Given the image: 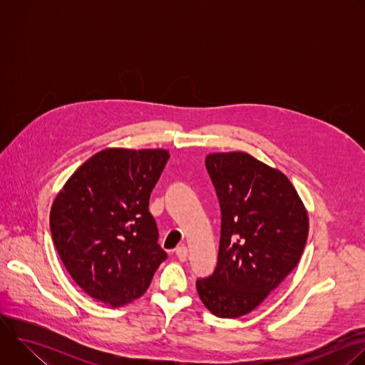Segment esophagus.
I'll return each instance as SVG.
<instances>
[{"instance_id":"34e87169","label":"esophagus","mask_w":365,"mask_h":365,"mask_svg":"<svg viewBox=\"0 0 365 365\" xmlns=\"http://www.w3.org/2000/svg\"><path fill=\"white\" fill-rule=\"evenodd\" d=\"M176 255L180 259V262H186L187 259V248L185 245H180L176 248Z\"/></svg>"}]
</instances>
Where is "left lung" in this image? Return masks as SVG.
Wrapping results in <instances>:
<instances>
[{
  "label": "left lung",
  "mask_w": 365,
  "mask_h": 365,
  "mask_svg": "<svg viewBox=\"0 0 365 365\" xmlns=\"http://www.w3.org/2000/svg\"><path fill=\"white\" fill-rule=\"evenodd\" d=\"M221 206L218 262L197 279L203 304L220 318L250 314L297 266L309 218L292 182L241 151L207 154Z\"/></svg>",
  "instance_id": "left-lung-1"
}]
</instances>
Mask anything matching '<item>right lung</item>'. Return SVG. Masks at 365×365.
<instances>
[{
  "label": "right lung",
  "instance_id": "obj_1",
  "mask_svg": "<svg viewBox=\"0 0 365 365\" xmlns=\"http://www.w3.org/2000/svg\"><path fill=\"white\" fill-rule=\"evenodd\" d=\"M169 151L107 148L65 183L50 211L63 266L92 299L113 307L140 297L168 258L148 212Z\"/></svg>",
  "mask_w": 365,
  "mask_h": 365
}]
</instances>
